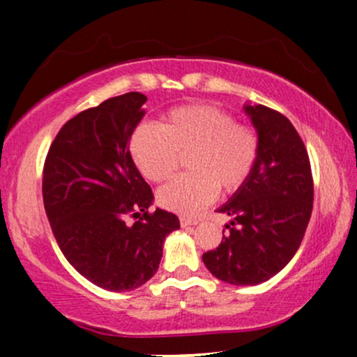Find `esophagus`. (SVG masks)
<instances>
[{
	"instance_id": "esophagus-1",
	"label": "esophagus",
	"mask_w": 357,
	"mask_h": 357,
	"mask_svg": "<svg viewBox=\"0 0 357 357\" xmlns=\"http://www.w3.org/2000/svg\"><path fill=\"white\" fill-rule=\"evenodd\" d=\"M198 219H190V217H180V225L183 227V229H187V227H191V225H196L198 224Z\"/></svg>"
}]
</instances>
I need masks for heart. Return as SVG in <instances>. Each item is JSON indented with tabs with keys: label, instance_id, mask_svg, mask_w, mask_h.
Segmentation results:
<instances>
[{
	"label": "heart",
	"instance_id": "1",
	"mask_svg": "<svg viewBox=\"0 0 357 357\" xmlns=\"http://www.w3.org/2000/svg\"><path fill=\"white\" fill-rule=\"evenodd\" d=\"M130 154L149 182L167 180L188 156V172L159 190L162 208L195 214L222 193H234L250 178L259 158V137L251 127L213 105L175 107L159 127L140 126L130 138Z\"/></svg>",
	"mask_w": 357,
	"mask_h": 357
}]
</instances>
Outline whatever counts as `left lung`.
I'll return each mask as SVG.
<instances>
[{
    "mask_svg": "<svg viewBox=\"0 0 357 357\" xmlns=\"http://www.w3.org/2000/svg\"><path fill=\"white\" fill-rule=\"evenodd\" d=\"M259 137L256 167L217 213L231 217L219 248L203 255L215 278L248 287L267 282L291 261L312 213L314 183L306 146L280 112L246 102Z\"/></svg>",
    "mask_w": 357,
    "mask_h": 357,
    "instance_id": "8db88e82",
    "label": "left lung"
}]
</instances>
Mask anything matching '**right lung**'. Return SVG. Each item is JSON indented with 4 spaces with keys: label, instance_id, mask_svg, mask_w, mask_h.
Wrapping results in <instances>:
<instances>
[{
    "label": "right lung",
    "instance_id": "obj_1",
    "mask_svg": "<svg viewBox=\"0 0 357 357\" xmlns=\"http://www.w3.org/2000/svg\"><path fill=\"white\" fill-rule=\"evenodd\" d=\"M146 96L109 98L66 122L43 169V203L54 238L80 275L109 291H130L156 273L178 217L156 208L128 142ZM139 220L127 226L123 215Z\"/></svg>",
    "mask_w": 357,
    "mask_h": 357
}]
</instances>
